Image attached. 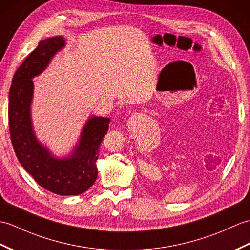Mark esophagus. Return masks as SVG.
Wrapping results in <instances>:
<instances>
[{
  "label": "esophagus",
  "instance_id": "esophagus-1",
  "mask_svg": "<svg viewBox=\"0 0 250 250\" xmlns=\"http://www.w3.org/2000/svg\"><path fill=\"white\" fill-rule=\"evenodd\" d=\"M132 124H133V121L130 120V121H129V125H132Z\"/></svg>",
  "mask_w": 250,
  "mask_h": 250
}]
</instances>
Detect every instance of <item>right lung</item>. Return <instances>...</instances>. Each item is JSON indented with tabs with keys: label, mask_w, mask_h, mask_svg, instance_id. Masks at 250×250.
<instances>
[{
	"label": "right lung",
	"mask_w": 250,
	"mask_h": 250,
	"mask_svg": "<svg viewBox=\"0 0 250 250\" xmlns=\"http://www.w3.org/2000/svg\"><path fill=\"white\" fill-rule=\"evenodd\" d=\"M65 45L62 36L40 40L37 48L22 62L9 89L8 120L11 143L23 168L42 188L57 195L70 196L84 193L95 183L99 148L107 133L109 118L89 117L77 146L62 159L55 158L37 139L31 114L33 78L42 73Z\"/></svg>",
	"instance_id": "1"
}]
</instances>
